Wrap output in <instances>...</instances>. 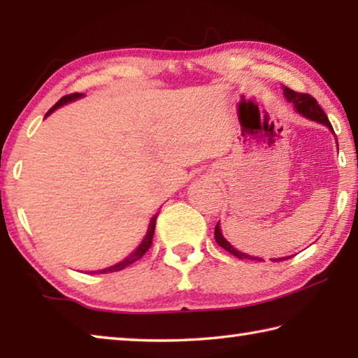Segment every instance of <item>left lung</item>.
Listing matches in <instances>:
<instances>
[{
    "label": "left lung",
    "mask_w": 358,
    "mask_h": 358,
    "mask_svg": "<svg viewBox=\"0 0 358 358\" xmlns=\"http://www.w3.org/2000/svg\"><path fill=\"white\" fill-rule=\"evenodd\" d=\"M282 90H284V96H286V99L290 102V104H294L296 112H299L300 115H303V117H306L308 120L317 121V123L327 126V128H329L331 132H335V131H333V128H331L329 118H327L325 112L322 110V108H320V106L317 104V101L314 99L311 94L296 93V92H294V90H290L287 87H282ZM215 240H216L217 245H220L221 248H224V250H226V251H229L230 254H234L235 257L257 260V262H262V260H264V259H260V257H254V256H250V254H245V252H241L238 250H235V248L230 245L226 238L222 237L220 222H217L216 227H215ZM290 257H292V256L280 257V259H271V262H281V260H287Z\"/></svg>",
    "instance_id": "1"
}]
</instances>
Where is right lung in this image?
<instances>
[{"label":"right lung","instance_id":"right-lung-1","mask_svg":"<svg viewBox=\"0 0 358 358\" xmlns=\"http://www.w3.org/2000/svg\"><path fill=\"white\" fill-rule=\"evenodd\" d=\"M82 96H83L82 93H72V94H68V96H63V98L59 99V101L57 102V104L53 106V107L50 108V110H48V112L45 113V117H48V115H50L53 110H57L58 107L68 104V102H71V101H76V99H78V98H82ZM156 216H157V215H156ZM156 216L151 217L150 226H148V230H147V235H145V238L142 240V243L138 245V248H137V250H136L134 252H131L128 257L123 259V260H121V262H118V264H115V265H112V266H107V268H102V270H98V271H92V273H112V271H120V270L126 268V266H129L131 264H134L136 260L141 259V257L143 256V254L150 250L151 243H153V235H155V227H156Z\"/></svg>","mask_w":358,"mask_h":358}]
</instances>
